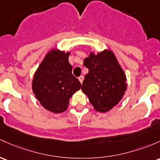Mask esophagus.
<instances>
[{"label":"esophagus","mask_w":160,"mask_h":160,"mask_svg":"<svg viewBox=\"0 0 160 160\" xmlns=\"http://www.w3.org/2000/svg\"><path fill=\"white\" fill-rule=\"evenodd\" d=\"M83 78H84L83 76H80V77H78L79 80H80V83H83Z\"/></svg>","instance_id":"34e87169"}]
</instances>
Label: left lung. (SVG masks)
<instances>
[{
    "mask_svg": "<svg viewBox=\"0 0 160 160\" xmlns=\"http://www.w3.org/2000/svg\"><path fill=\"white\" fill-rule=\"evenodd\" d=\"M83 65L89 72L84 77L82 91L96 111L108 112L122 100L127 89L125 73L110 50L97 54L90 52Z\"/></svg>",
    "mask_w": 160,
    "mask_h": 160,
    "instance_id": "8db88e82",
    "label": "left lung"
}]
</instances>
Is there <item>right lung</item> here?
I'll list each match as a JSON object with an SVG mask.
<instances>
[{
  "label": "right lung",
  "instance_id": "obj_1",
  "mask_svg": "<svg viewBox=\"0 0 160 160\" xmlns=\"http://www.w3.org/2000/svg\"><path fill=\"white\" fill-rule=\"evenodd\" d=\"M70 52L52 49L45 55L33 77L32 88L45 109L61 113L66 111L72 95L81 87L72 74L68 61Z\"/></svg>",
  "mask_w": 160,
  "mask_h": 160
}]
</instances>
